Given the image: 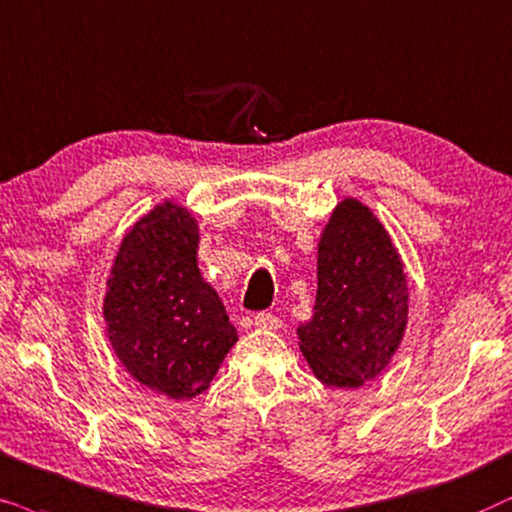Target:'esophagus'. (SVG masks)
Returning <instances> with one entry per match:
<instances>
[{
	"instance_id": "obj_1",
	"label": "esophagus",
	"mask_w": 512,
	"mask_h": 512,
	"mask_svg": "<svg viewBox=\"0 0 512 512\" xmlns=\"http://www.w3.org/2000/svg\"><path fill=\"white\" fill-rule=\"evenodd\" d=\"M255 327L257 330H278V327H281V320L271 316V313H257Z\"/></svg>"
}]
</instances>
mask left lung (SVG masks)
Here are the masks:
<instances>
[{"instance_id": "8db88e82", "label": "left lung", "mask_w": 512, "mask_h": 512, "mask_svg": "<svg viewBox=\"0 0 512 512\" xmlns=\"http://www.w3.org/2000/svg\"><path fill=\"white\" fill-rule=\"evenodd\" d=\"M316 304L297 327L299 351L325 386L358 388L391 365L410 320L403 257L356 196L332 208L318 238Z\"/></svg>"}]
</instances>
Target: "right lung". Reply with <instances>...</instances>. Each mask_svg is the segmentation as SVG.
I'll return each instance as SVG.
<instances>
[{"label":"right lung","mask_w":512,"mask_h":512,"mask_svg":"<svg viewBox=\"0 0 512 512\" xmlns=\"http://www.w3.org/2000/svg\"><path fill=\"white\" fill-rule=\"evenodd\" d=\"M199 220L166 199L121 238L102 318L126 372L170 400L208 391L238 342L220 295L199 269Z\"/></svg>","instance_id":"1"}]
</instances>
